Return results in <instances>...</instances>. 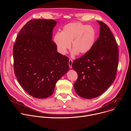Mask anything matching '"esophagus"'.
<instances>
[{"label": "esophagus", "mask_w": 131, "mask_h": 131, "mask_svg": "<svg viewBox=\"0 0 131 131\" xmlns=\"http://www.w3.org/2000/svg\"><path fill=\"white\" fill-rule=\"evenodd\" d=\"M72 62H73V61H72V60L70 59V60H69V67H70V68H72Z\"/></svg>", "instance_id": "34e87169"}]
</instances>
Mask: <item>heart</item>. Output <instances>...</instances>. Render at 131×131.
<instances>
[{
	"label": "heart",
	"mask_w": 131,
	"mask_h": 131,
	"mask_svg": "<svg viewBox=\"0 0 131 131\" xmlns=\"http://www.w3.org/2000/svg\"><path fill=\"white\" fill-rule=\"evenodd\" d=\"M96 38V31L91 25L79 22L70 23L64 26L61 33L56 34L53 41L59 52L66 54L70 48L72 54L84 55L94 46Z\"/></svg>",
	"instance_id": "b5f03b06"
}]
</instances>
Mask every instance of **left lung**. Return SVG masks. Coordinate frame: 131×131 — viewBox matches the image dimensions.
Returning <instances> with one entry per match:
<instances>
[{"label":"left lung","mask_w":131,"mask_h":131,"mask_svg":"<svg viewBox=\"0 0 131 131\" xmlns=\"http://www.w3.org/2000/svg\"><path fill=\"white\" fill-rule=\"evenodd\" d=\"M100 36L92 49L74 61L72 67L78 74L74 83L77 94L86 99L102 95L115 79L118 66V45L109 27L101 21Z\"/></svg>","instance_id":"8db88e82"}]
</instances>
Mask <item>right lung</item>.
<instances>
[{
    "instance_id": "1",
    "label": "right lung",
    "mask_w": 131,
    "mask_h": 131,
    "mask_svg": "<svg viewBox=\"0 0 131 131\" xmlns=\"http://www.w3.org/2000/svg\"><path fill=\"white\" fill-rule=\"evenodd\" d=\"M57 22L33 19L18 33L13 47L14 72L22 88L37 99L54 92L57 81L69 71V59L57 51L52 31Z\"/></svg>"
}]
</instances>
